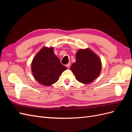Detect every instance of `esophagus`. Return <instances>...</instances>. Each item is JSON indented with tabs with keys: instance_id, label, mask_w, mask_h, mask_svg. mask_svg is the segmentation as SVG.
I'll use <instances>...</instances> for the list:
<instances>
[{
	"instance_id": "obj_1",
	"label": "esophagus",
	"mask_w": 132,
	"mask_h": 132,
	"mask_svg": "<svg viewBox=\"0 0 132 132\" xmlns=\"http://www.w3.org/2000/svg\"><path fill=\"white\" fill-rule=\"evenodd\" d=\"M70 63H68L67 64H66V67H67V68H69L70 67Z\"/></svg>"
}]
</instances>
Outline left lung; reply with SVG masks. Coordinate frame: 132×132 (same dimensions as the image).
<instances>
[{
	"mask_svg": "<svg viewBox=\"0 0 132 132\" xmlns=\"http://www.w3.org/2000/svg\"><path fill=\"white\" fill-rule=\"evenodd\" d=\"M101 65L100 59L91 51L80 50L76 54V62L71 65L70 69L79 82L89 84L99 75Z\"/></svg>",
	"mask_w": 132,
	"mask_h": 132,
	"instance_id": "1",
	"label": "left lung"
}]
</instances>
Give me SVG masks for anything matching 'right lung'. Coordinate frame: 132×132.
Returning a JSON list of instances; mask_svg holds the SVG:
<instances>
[{
    "mask_svg": "<svg viewBox=\"0 0 132 132\" xmlns=\"http://www.w3.org/2000/svg\"><path fill=\"white\" fill-rule=\"evenodd\" d=\"M31 70L35 79L41 84L50 86L57 82L67 68L53 53V48L43 47L34 58Z\"/></svg>",
    "mask_w": 132,
    "mask_h": 132,
    "instance_id": "1",
    "label": "right lung"
}]
</instances>
